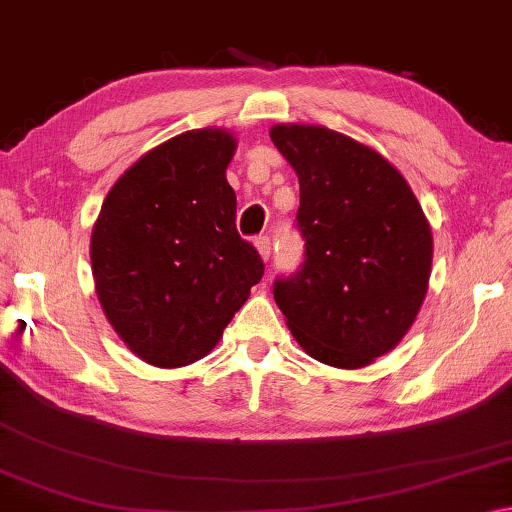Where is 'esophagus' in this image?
Returning <instances> with one entry per match:
<instances>
[{"mask_svg":"<svg viewBox=\"0 0 512 512\" xmlns=\"http://www.w3.org/2000/svg\"><path fill=\"white\" fill-rule=\"evenodd\" d=\"M254 247H256V251H258V256H261L265 263L270 261L272 242H270V238H267V235H261V238H256V240H254Z\"/></svg>","mask_w":512,"mask_h":512,"instance_id":"esophagus-1","label":"esophagus"}]
</instances>
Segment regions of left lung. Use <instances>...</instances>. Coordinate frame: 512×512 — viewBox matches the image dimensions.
Returning a JSON list of instances; mask_svg holds the SVG:
<instances>
[{"label":"left lung","mask_w":512,"mask_h":512,"mask_svg":"<svg viewBox=\"0 0 512 512\" xmlns=\"http://www.w3.org/2000/svg\"><path fill=\"white\" fill-rule=\"evenodd\" d=\"M270 137L300 180L302 270L274 300L306 355L357 371L410 332L428 293L432 233L403 174L375 148L322 125Z\"/></svg>","instance_id":"obj_1"}]
</instances>
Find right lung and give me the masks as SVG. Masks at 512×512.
<instances>
[{
  "instance_id": "1",
  "label": "right lung",
  "mask_w": 512,
  "mask_h": 512,
  "mask_svg": "<svg viewBox=\"0 0 512 512\" xmlns=\"http://www.w3.org/2000/svg\"><path fill=\"white\" fill-rule=\"evenodd\" d=\"M238 139L187 130L123 171L91 231V272L121 341L157 368H180L215 348L251 286L258 251L235 229L226 180Z\"/></svg>"
}]
</instances>
